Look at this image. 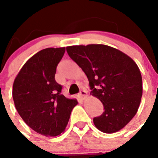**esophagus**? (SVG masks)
<instances>
[{"mask_svg": "<svg viewBox=\"0 0 158 158\" xmlns=\"http://www.w3.org/2000/svg\"><path fill=\"white\" fill-rule=\"evenodd\" d=\"M79 98H82V99H84L85 97H87V92L85 90H84V89H82V90H80V92H79Z\"/></svg>", "mask_w": 158, "mask_h": 158, "instance_id": "esophagus-1", "label": "esophagus"}]
</instances>
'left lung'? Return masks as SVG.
<instances>
[{"mask_svg":"<svg viewBox=\"0 0 158 158\" xmlns=\"http://www.w3.org/2000/svg\"><path fill=\"white\" fill-rule=\"evenodd\" d=\"M69 57L86 75L90 95L102 102L105 111L93 118L104 133L122 129L136 114L142 96L139 68L128 55L103 44L70 46Z\"/></svg>","mask_w":158,"mask_h":158,"instance_id":"8db88e82","label":"left lung"}]
</instances>
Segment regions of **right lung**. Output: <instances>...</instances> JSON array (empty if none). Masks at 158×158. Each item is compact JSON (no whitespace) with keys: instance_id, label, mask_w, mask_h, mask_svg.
Segmentation results:
<instances>
[{"instance_id":"1","label":"right lung","mask_w":158,"mask_h":158,"mask_svg":"<svg viewBox=\"0 0 158 158\" xmlns=\"http://www.w3.org/2000/svg\"><path fill=\"white\" fill-rule=\"evenodd\" d=\"M66 47L47 48L26 62L14 79L13 99L25 123L37 133L55 137L64 131L76 99L61 94L55 80L58 63Z\"/></svg>"}]
</instances>
